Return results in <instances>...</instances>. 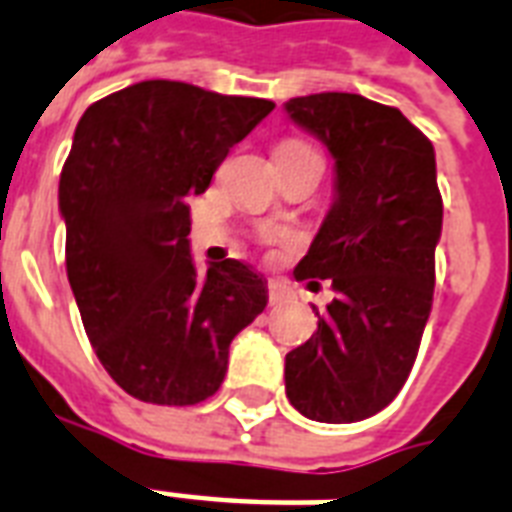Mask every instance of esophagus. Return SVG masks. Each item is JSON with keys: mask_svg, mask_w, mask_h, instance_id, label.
<instances>
[{"mask_svg": "<svg viewBox=\"0 0 512 512\" xmlns=\"http://www.w3.org/2000/svg\"><path fill=\"white\" fill-rule=\"evenodd\" d=\"M289 297H292V289H289L284 281H268V303L281 305L287 303Z\"/></svg>", "mask_w": 512, "mask_h": 512, "instance_id": "34e87169", "label": "esophagus"}]
</instances>
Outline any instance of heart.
Instances as JSON below:
<instances>
[{"instance_id": "heart-1", "label": "heart", "mask_w": 512, "mask_h": 512, "mask_svg": "<svg viewBox=\"0 0 512 512\" xmlns=\"http://www.w3.org/2000/svg\"><path fill=\"white\" fill-rule=\"evenodd\" d=\"M281 146H303L300 140H287V143H281Z\"/></svg>"}]
</instances>
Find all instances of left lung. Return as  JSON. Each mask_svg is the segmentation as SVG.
I'll return each instance as SVG.
<instances>
[{
	"mask_svg": "<svg viewBox=\"0 0 512 512\" xmlns=\"http://www.w3.org/2000/svg\"><path fill=\"white\" fill-rule=\"evenodd\" d=\"M284 111L335 159V201L295 279H332L337 292L287 353V398L308 420H366L404 388L433 305L436 151L398 108L353 92L292 98Z\"/></svg>",
	"mask_w": 512,
	"mask_h": 512,
	"instance_id": "obj_1",
	"label": "left lung"
}]
</instances>
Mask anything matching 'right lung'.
Segmentation results:
<instances>
[{
  "instance_id": "add662e5",
  "label": "right lung",
  "mask_w": 512,
  "mask_h": 512,
  "mask_svg": "<svg viewBox=\"0 0 512 512\" xmlns=\"http://www.w3.org/2000/svg\"><path fill=\"white\" fill-rule=\"evenodd\" d=\"M271 111V100L151 79L76 124L58 185L68 284L100 364L146 404L217 393L231 340L268 303L263 276L239 260L196 268L185 201Z\"/></svg>"
}]
</instances>
